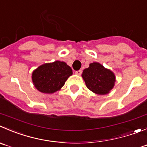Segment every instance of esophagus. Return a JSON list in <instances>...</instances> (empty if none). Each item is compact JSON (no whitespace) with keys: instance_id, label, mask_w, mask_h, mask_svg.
Returning <instances> with one entry per match:
<instances>
[{"instance_id":"obj_1","label":"esophagus","mask_w":147,"mask_h":147,"mask_svg":"<svg viewBox=\"0 0 147 147\" xmlns=\"http://www.w3.org/2000/svg\"><path fill=\"white\" fill-rule=\"evenodd\" d=\"M82 70H79V71H76V72H75V74L77 75H81L82 74Z\"/></svg>"}]
</instances>
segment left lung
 <instances>
[{
    "label": "left lung",
    "instance_id": "8db88e82",
    "mask_svg": "<svg viewBox=\"0 0 147 147\" xmlns=\"http://www.w3.org/2000/svg\"><path fill=\"white\" fill-rule=\"evenodd\" d=\"M82 78L89 90L97 94H106L113 88L115 76L110 70L97 62L89 64L82 73Z\"/></svg>",
    "mask_w": 147,
    "mask_h": 147
}]
</instances>
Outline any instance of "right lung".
Instances as JSON below:
<instances>
[{
	"mask_svg": "<svg viewBox=\"0 0 147 147\" xmlns=\"http://www.w3.org/2000/svg\"><path fill=\"white\" fill-rule=\"evenodd\" d=\"M73 74L72 69L65 62L56 61L39 66L32 73L34 86L42 93L52 94L60 90Z\"/></svg>",
	"mask_w": 147,
	"mask_h": 147,
	"instance_id": "right-lung-1",
	"label": "right lung"
}]
</instances>
